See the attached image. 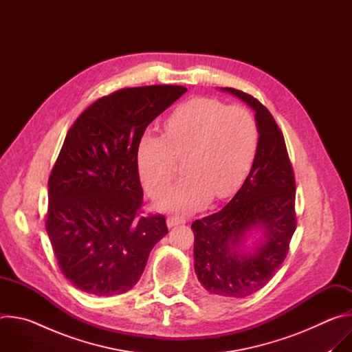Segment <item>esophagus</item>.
<instances>
[{
    "label": "esophagus",
    "mask_w": 352,
    "mask_h": 352,
    "mask_svg": "<svg viewBox=\"0 0 352 352\" xmlns=\"http://www.w3.org/2000/svg\"><path fill=\"white\" fill-rule=\"evenodd\" d=\"M184 223H185V219H182V217H175V216L167 217V226H168V228H173V227L179 226V224H184Z\"/></svg>",
    "instance_id": "esophagus-1"
}]
</instances>
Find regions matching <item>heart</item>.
Here are the masks:
<instances>
[{"label": "heart", "instance_id": "obj_1", "mask_svg": "<svg viewBox=\"0 0 352 352\" xmlns=\"http://www.w3.org/2000/svg\"><path fill=\"white\" fill-rule=\"evenodd\" d=\"M259 128L246 109L197 97L178 107L164 124V136L146 133L136 148L140 179L157 195L176 173L175 158L186 157L183 177L156 197L164 212L190 213L205 208L214 195H234L254 164Z\"/></svg>", "mask_w": 352, "mask_h": 352}]
</instances>
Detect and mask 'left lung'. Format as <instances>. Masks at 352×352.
<instances>
[{"label":"left lung","mask_w":352,"mask_h":352,"mask_svg":"<svg viewBox=\"0 0 352 352\" xmlns=\"http://www.w3.org/2000/svg\"><path fill=\"white\" fill-rule=\"evenodd\" d=\"M255 111L258 152L239 190L217 213L192 224L195 273L210 294L243 298L265 287L284 262L296 227L295 179L284 136L255 97L220 87Z\"/></svg>","instance_id":"1"}]
</instances>
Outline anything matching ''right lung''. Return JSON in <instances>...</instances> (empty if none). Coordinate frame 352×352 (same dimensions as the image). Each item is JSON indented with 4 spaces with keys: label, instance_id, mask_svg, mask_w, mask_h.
<instances>
[{
    "label": "right lung",
    "instance_id": "right-lung-1",
    "mask_svg": "<svg viewBox=\"0 0 352 352\" xmlns=\"http://www.w3.org/2000/svg\"><path fill=\"white\" fill-rule=\"evenodd\" d=\"M185 91L170 85L121 89L98 98L68 131L48 179L45 228L61 272L80 291H129L168 232L162 214L138 217L136 148L147 125Z\"/></svg>",
    "mask_w": 352,
    "mask_h": 352
}]
</instances>
